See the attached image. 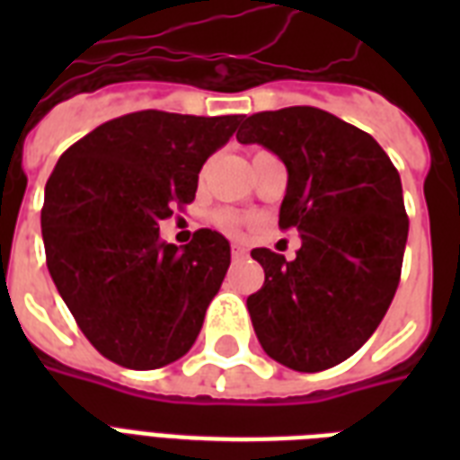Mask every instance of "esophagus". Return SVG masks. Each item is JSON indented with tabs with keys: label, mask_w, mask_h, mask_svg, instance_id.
I'll list each match as a JSON object with an SVG mask.
<instances>
[{
	"label": "esophagus",
	"mask_w": 460,
	"mask_h": 460,
	"mask_svg": "<svg viewBox=\"0 0 460 460\" xmlns=\"http://www.w3.org/2000/svg\"><path fill=\"white\" fill-rule=\"evenodd\" d=\"M231 255H234V260H243L248 255V251L241 243H234L231 245Z\"/></svg>",
	"instance_id": "1"
}]
</instances>
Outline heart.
<instances>
[{"instance_id": "1", "label": "heart", "mask_w": 460, "mask_h": 460, "mask_svg": "<svg viewBox=\"0 0 460 460\" xmlns=\"http://www.w3.org/2000/svg\"><path fill=\"white\" fill-rule=\"evenodd\" d=\"M215 224L222 231L231 234V236H236L243 229V217H238L236 212H229V209H222V212H217L215 215Z\"/></svg>"}]
</instances>
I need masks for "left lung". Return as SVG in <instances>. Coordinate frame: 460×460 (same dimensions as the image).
<instances>
[{"instance_id": "1", "label": "left lung", "mask_w": 460, "mask_h": 460, "mask_svg": "<svg viewBox=\"0 0 460 460\" xmlns=\"http://www.w3.org/2000/svg\"><path fill=\"white\" fill-rule=\"evenodd\" d=\"M236 138L287 164L279 226L303 241L291 262L251 252L265 270L248 296L258 341L291 370L334 367L370 339L399 287L408 238L399 172L370 133L317 107L252 114Z\"/></svg>"}]
</instances>
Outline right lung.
<instances>
[{
	"label": "right lung",
	"instance_id": "obj_1",
	"mask_svg": "<svg viewBox=\"0 0 460 460\" xmlns=\"http://www.w3.org/2000/svg\"><path fill=\"white\" fill-rule=\"evenodd\" d=\"M241 117L146 110L111 119L61 155L45 188L47 270L88 341L131 370L186 356L229 270L212 229L164 243L159 222L193 202L198 173Z\"/></svg>",
	"mask_w": 460,
	"mask_h": 460
}]
</instances>
